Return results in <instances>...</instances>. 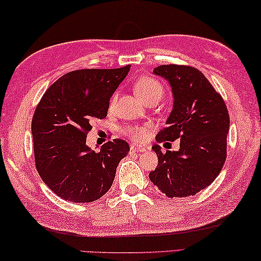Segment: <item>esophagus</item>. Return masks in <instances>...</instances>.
Returning <instances> with one entry per match:
<instances>
[{
	"mask_svg": "<svg viewBox=\"0 0 261 261\" xmlns=\"http://www.w3.org/2000/svg\"><path fill=\"white\" fill-rule=\"evenodd\" d=\"M146 148L144 146H139V145H130V152H144Z\"/></svg>",
	"mask_w": 261,
	"mask_h": 261,
	"instance_id": "esophagus-1",
	"label": "esophagus"
}]
</instances>
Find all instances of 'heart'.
I'll use <instances>...</instances> for the list:
<instances>
[{
    "label": "heart",
    "mask_w": 261,
    "mask_h": 261,
    "mask_svg": "<svg viewBox=\"0 0 261 261\" xmlns=\"http://www.w3.org/2000/svg\"><path fill=\"white\" fill-rule=\"evenodd\" d=\"M133 87L135 93L147 104L151 103V101H155L157 103L165 94V87L162 84V81L152 76L139 77L138 80H135ZM117 93H114L110 99V108L115 107ZM124 133L130 139H134V140H141V139L146 137L147 128L146 126H132L126 128Z\"/></svg>",
    "instance_id": "heart-1"
}]
</instances>
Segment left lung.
Here are the masks:
<instances>
[{
	"label": "left lung",
	"mask_w": 261,
	"mask_h": 261,
	"mask_svg": "<svg viewBox=\"0 0 261 261\" xmlns=\"http://www.w3.org/2000/svg\"><path fill=\"white\" fill-rule=\"evenodd\" d=\"M172 87L174 108L157 143L181 139L178 151H161L158 165L148 176L169 198L197 194L216 180L226 158L230 120L221 94L200 70L184 64H163L153 70Z\"/></svg>",
	"instance_id": "8db88e82"
}]
</instances>
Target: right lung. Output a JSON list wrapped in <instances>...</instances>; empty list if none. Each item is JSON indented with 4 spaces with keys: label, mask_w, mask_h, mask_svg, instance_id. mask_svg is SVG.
I'll use <instances>...</instances> for the list:
<instances>
[{
    "label": "right lung",
    "mask_w": 261,
    "mask_h": 261,
    "mask_svg": "<svg viewBox=\"0 0 261 261\" xmlns=\"http://www.w3.org/2000/svg\"><path fill=\"white\" fill-rule=\"evenodd\" d=\"M129 68L128 64L73 70L56 80L37 106L31 127L36 168L44 184L63 200L94 201L113 185L129 145L114 139L94 152L86 137L94 120L107 117L110 97Z\"/></svg>",
    "instance_id": "obj_1"
}]
</instances>
